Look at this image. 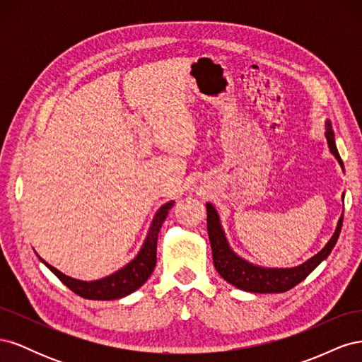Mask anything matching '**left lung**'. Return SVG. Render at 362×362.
<instances>
[{
	"label": "left lung",
	"instance_id": "left-lung-1",
	"mask_svg": "<svg viewBox=\"0 0 362 362\" xmlns=\"http://www.w3.org/2000/svg\"><path fill=\"white\" fill-rule=\"evenodd\" d=\"M325 137L331 154L337 158L339 166L344 170L341 157H339L335 145V134L329 119L325 120ZM341 198L344 199V193ZM341 226L343 213L338 218L335 233L329 238V242L325 245L320 252H317L314 257L306 259L302 264L296 267H262L235 254L223 231L221 216H218L213 204H206V228L213 250L214 267L218 272V275L226 282L231 284L235 288L249 293H284L298 286L322 261L329 257L339 237V233H341Z\"/></svg>",
	"mask_w": 362,
	"mask_h": 362
}]
</instances>
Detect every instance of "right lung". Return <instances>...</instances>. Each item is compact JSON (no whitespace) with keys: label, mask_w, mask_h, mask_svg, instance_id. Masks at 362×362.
I'll return each instance as SVG.
<instances>
[{"label":"right lung","mask_w":362,"mask_h":362,"mask_svg":"<svg viewBox=\"0 0 362 362\" xmlns=\"http://www.w3.org/2000/svg\"><path fill=\"white\" fill-rule=\"evenodd\" d=\"M175 201H169L158 208L154 218H152L149 231L146 234V238L144 245H141L137 255L131 259L128 264L120 267L112 275L105 278L96 279V281H81L75 279L68 275H64L56 267L40 258L39 259L45 264L54 275H56L64 286L71 288L75 294L81 296L84 299H92V300H115L125 298V296L131 294L133 291L139 290L144 284L148 281V278L154 272L156 262H157V240L158 233L163 222L166 221L169 214V210L173 206Z\"/></svg>","instance_id":"obj_1"}]
</instances>
